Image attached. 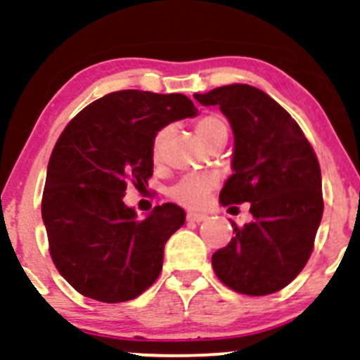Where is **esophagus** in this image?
<instances>
[{
	"label": "esophagus",
	"mask_w": 360,
	"mask_h": 360,
	"mask_svg": "<svg viewBox=\"0 0 360 360\" xmlns=\"http://www.w3.org/2000/svg\"><path fill=\"white\" fill-rule=\"evenodd\" d=\"M188 221H195V223H202V221H205L207 214H200V212H188Z\"/></svg>",
	"instance_id": "34e87169"
}]
</instances>
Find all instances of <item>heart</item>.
I'll list each match as a JSON object with an SVG mask.
<instances>
[{"mask_svg": "<svg viewBox=\"0 0 360 360\" xmlns=\"http://www.w3.org/2000/svg\"><path fill=\"white\" fill-rule=\"evenodd\" d=\"M167 132L169 129H160L153 137V143H151V155L153 160H158L162 155V146L163 141H165ZM217 132H226L228 134V125L221 116L209 115L203 116L200 122L197 123V134L198 137L205 143L210 136ZM217 186V176L216 174H186V176L181 177L177 183H174L169 188V197L172 200L184 207H190V209H198L209 198V193Z\"/></svg>", "mask_w": 360, "mask_h": 360, "instance_id": "1", "label": "heart"}]
</instances>
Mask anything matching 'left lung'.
I'll use <instances>...</instances> for the list:
<instances>
[{"instance_id":"left-lung-1","label":"left lung","mask_w":360,"mask_h":360,"mask_svg":"<svg viewBox=\"0 0 360 360\" xmlns=\"http://www.w3.org/2000/svg\"><path fill=\"white\" fill-rule=\"evenodd\" d=\"M195 99L219 106L233 130V174L221 203L249 202L252 214L244 226L231 221L235 237L212 254L214 271L248 296L281 291L307 264L324 212L314 148L291 115L256 86L233 83Z\"/></svg>"}]
</instances>
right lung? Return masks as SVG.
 <instances>
[{
  "mask_svg": "<svg viewBox=\"0 0 360 360\" xmlns=\"http://www.w3.org/2000/svg\"><path fill=\"white\" fill-rule=\"evenodd\" d=\"M197 112L183 94L120 90L89 104L60 134L41 216L53 264L79 294L122 303L158 278L165 242L186 214L163 203L139 219L123 197L130 183L144 188L153 176L155 134Z\"/></svg>",
  "mask_w": 360,
  "mask_h": 360,
  "instance_id": "right-lung-1",
  "label": "right lung"
}]
</instances>
